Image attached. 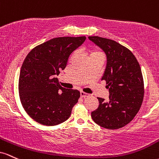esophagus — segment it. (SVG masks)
I'll return each instance as SVG.
<instances>
[{
  "mask_svg": "<svg viewBox=\"0 0 159 159\" xmlns=\"http://www.w3.org/2000/svg\"><path fill=\"white\" fill-rule=\"evenodd\" d=\"M80 96H81V98H87V97H89V94L87 93H85V92H80Z\"/></svg>",
  "mask_w": 159,
  "mask_h": 159,
  "instance_id": "34e87169",
  "label": "esophagus"
}]
</instances>
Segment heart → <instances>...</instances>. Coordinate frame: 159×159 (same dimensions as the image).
I'll return each instance as SVG.
<instances>
[{"label": "heart", "mask_w": 159, "mask_h": 159, "mask_svg": "<svg viewBox=\"0 0 159 159\" xmlns=\"http://www.w3.org/2000/svg\"><path fill=\"white\" fill-rule=\"evenodd\" d=\"M94 56L103 57V54L102 52L99 50H96V49H93V50H92V52H91L90 53V58L91 57H94Z\"/></svg>", "instance_id": "1"}]
</instances>
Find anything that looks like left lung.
<instances>
[{"mask_svg":"<svg viewBox=\"0 0 159 159\" xmlns=\"http://www.w3.org/2000/svg\"><path fill=\"white\" fill-rule=\"evenodd\" d=\"M89 39L103 49L107 66L101 80L109 89V101L98 98L99 106L92 112L96 124L107 129H118L128 124L138 113L144 95L140 65L129 49L119 43L98 36Z\"/></svg>","mask_w":159,"mask_h":159,"instance_id":"left-lung-1","label":"left lung"}]
</instances>
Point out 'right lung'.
Returning a JSON list of instances; mask_svg holds the SVG:
<instances>
[{
	"instance_id": "right-lung-1",
	"label": "right lung",
	"mask_w": 159,
	"mask_h": 159,
	"mask_svg": "<svg viewBox=\"0 0 159 159\" xmlns=\"http://www.w3.org/2000/svg\"><path fill=\"white\" fill-rule=\"evenodd\" d=\"M85 39L56 37L36 46L27 55L19 74V98L26 113L37 122L57 125L70 117L80 93L61 86L56 76L65 68L70 55Z\"/></svg>"
}]
</instances>
